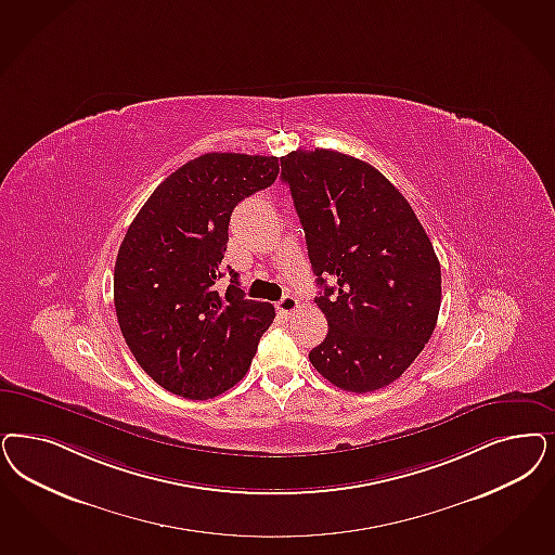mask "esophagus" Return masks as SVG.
<instances>
[{"label":"esophagus","instance_id":"1","mask_svg":"<svg viewBox=\"0 0 555 555\" xmlns=\"http://www.w3.org/2000/svg\"><path fill=\"white\" fill-rule=\"evenodd\" d=\"M297 307H299V301H297L293 295H285V297L276 304L279 313H281V315H285V318H288L293 311H297Z\"/></svg>","mask_w":555,"mask_h":555}]
</instances>
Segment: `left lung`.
Listing matches in <instances>:
<instances>
[{
	"label": "left lung",
	"instance_id": "1",
	"mask_svg": "<svg viewBox=\"0 0 555 555\" xmlns=\"http://www.w3.org/2000/svg\"><path fill=\"white\" fill-rule=\"evenodd\" d=\"M288 184L322 287L327 334L309 352L336 387L366 393L402 377L430 340L440 264L416 212L371 164L332 150L287 153ZM337 281L336 288L324 285Z\"/></svg>",
	"mask_w": 555,
	"mask_h": 555
}]
</instances>
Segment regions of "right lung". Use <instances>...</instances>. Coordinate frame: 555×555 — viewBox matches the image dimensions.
<instances>
[{
	"mask_svg": "<svg viewBox=\"0 0 555 555\" xmlns=\"http://www.w3.org/2000/svg\"><path fill=\"white\" fill-rule=\"evenodd\" d=\"M279 176V157L205 153L170 173L129 225L115 264L116 318L134 361L153 382L209 400L240 382L274 307L246 299L228 267L235 205Z\"/></svg>",
	"mask_w": 555,
	"mask_h": 555,
	"instance_id": "right-lung-1",
	"label": "right lung"
}]
</instances>
